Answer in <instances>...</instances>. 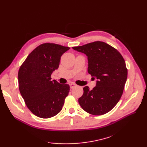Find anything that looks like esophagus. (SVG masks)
Segmentation results:
<instances>
[{"instance_id":"esophagus-1","label":"esophagus","mask_w":147,"mask_h":147,"mask_svg":"<svg viewBox=\"0 0 147 147\" xmlns=\"http://www.w3.org/2000/svg\"><path fill=\"white\" fill-rule=\"evenodd\" d=\"M69 85H70V88H75V86H77L76 84H75L74 83H70L69 84Z\"/></svg>"}]
</instances>
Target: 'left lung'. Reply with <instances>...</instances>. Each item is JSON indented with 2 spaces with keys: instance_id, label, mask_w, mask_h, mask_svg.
Returning <instances> with one entry per match:
<instances>
[{
  "instance_id": "8db88e82",
  "label": "left lung",
  "mask_w": 147,
  "mask_h": 147,
  "mask_svg": "<svg viewBox=\"0 0 147 147\" xmlns=\"http://www.w3.org/2000/svg\"><path fill=\"white\" fill-rule=\"evenodd\" d=\"M72 48L88 56V72L97 78L92 90L87 86L83 88V94L78 99L80 105L91 115L108 113L123 94L127 77L125 61L117 50L103 42Z\"/></svg>"
}]
</instances>
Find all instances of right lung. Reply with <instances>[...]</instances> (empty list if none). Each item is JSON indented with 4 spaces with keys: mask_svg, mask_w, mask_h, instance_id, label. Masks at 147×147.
Masks as SVG:
<instances>
[{
    "mask_svg": "<svg viewBox=\"0 0 147 147\" xmlns=\"http://www.w3.org/2000/svg\"><path fill=\"white\" fill-rule=\"evenodd\" d=\"M69 47L45 43L35 48L18 71L21 94L30 111L37 117L49 118L59 113L68 96V84L51 80L59 67L61 56Z\"/></svg>",
    "mask_w": 147,
    "mask_h": 147,
    "instance_id": "1",
    "label": "right lung"
}]
</instances>
